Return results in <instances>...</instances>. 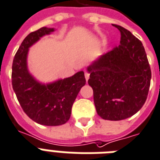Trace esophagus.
I'll return each instance as SVG.
<instances>
[{
	"label": "esophagus",
	"instance_id": "esophagus-1",
	"mask_svg": "<svg viewBox=\"0 0 160 160\" xmlns=\"http://www.w3.org/2000/svg\"><path fill=\"white\" fill-rule=\"evenodd\" d=\"M89 76H90V74L88 73V72H85V78H86L87 82H88V80L89 79Z\"/></svg>",
	"mask_w": 160,
	"mask_h": 160
}]
</instances>
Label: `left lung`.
I'll use <instances>...</instances> for the list:
<instances>
[{
  "instance_id": "1",
  "label": "left lung",
  "mask_w": 160,
  "mask_h": 160,
  "mask_svg": "<svg viewBox=\"0 0 160 160\" xmlns=\"http://www.w3.org/2000/svg\"><path fill=\"white\" fill-rule=\"evenodd\" d=\"M120 45L93 61L87 70L98 116L121 121L141 109L146 101L151 70L142 43L120 25Z\"/></svg>"
}]
</instances>
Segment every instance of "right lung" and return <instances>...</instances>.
<instances>
[{"label":"right lung","mask_w":160,"mask_h":160,"mask_svg":"<svg viewBox=\"0 0 160 160\" xmlns=\"http://www.w3.org/2000/svg\"><path fill=\"white\" fill-rule=\"evenodd\" d=\"M53 31V28L42 27L25 37L15 53L11 74L13 90L25 114L36 123L49 126L63 125L69 120L74 101L86 84L83 71L47 84L39 82L29 73V47Z\"/></svg>","instance_id":"add662e5"}]
</instances>
